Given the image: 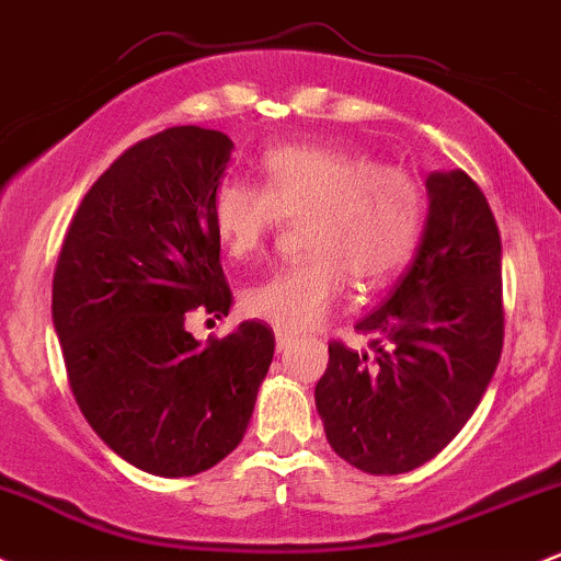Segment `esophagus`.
Segmentation results:
<instances>
[{
    "label": "esophagus",
    "mask_w": 561,
    "mask_h": 561,
    "mask_svg": "<svg viewBox=\"0 0 561 561\" xmlns=\"http://www.w3.org/2000/svg\"><path fill=\"white\" fill-rule=\"evenodd\" d=\"M293 343V335L287 332H276V351H285Z\"/></svg>",
    "instance_id": "obj_1"
}]
</instances>
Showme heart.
<instances>
[{"label":"heart","mask_w":561,"mask_h":561,"mask_svg":"<svg viewBox=\"0 0 561 561\" xmlns=\"http://www.w3.org/2000/svg\"><path fill=\"white\" fill-rule=\"evenodd\" d=\"M261 170V186L229 178L215 191V237L231 257L248 261L282 220H300L309 257L250 285L248 317L276 332L311 330L337 309L348 279L375 293L408 266L423 220L421 186L408 170L375 168L330 146H282Z\"/></svg>","instance_id":"heart-1"}]
</instances>
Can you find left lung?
I'll return each mask as SVG.
<instances>
[{
    "instance_id": "1",
    "label": "left lung",
    "mask_w": 561,
    "mask_h": 561,
    "mask_svg": "<svg viewBox=\"0 0 561 561\" xmlns=\"http://www.w3.org/2000/svg\"><path fill=\"white\" fill-rule=\"evenodd\" d=\"M415 257L356 322L370 354L330 343L317 410L330 447L367 473H404L445 450L488 391L503 348L501 233L463 170L431 172Z\"/></svg>"
}]
</instances>
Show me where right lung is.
<instances>
[{
    "label": "right lung",
    "instance_id": "add662e5",
    "mask_svg": "<svg viewBox=\"0 0 561 561\" xmlns=\"http://www.w3.org/2000/svg\"><path fill=\"white\" fill-rule=\"evenodd\" d=\"M231 138L170 127L122 153L73 215L53 276V324L79 410L135 469L194 477L242 442L274 332L242 322L199 343L186 317H226L213 196Z\"/></svg>",
    "mask_w": 561,
    "mask_h": 561
}]
</instances>
